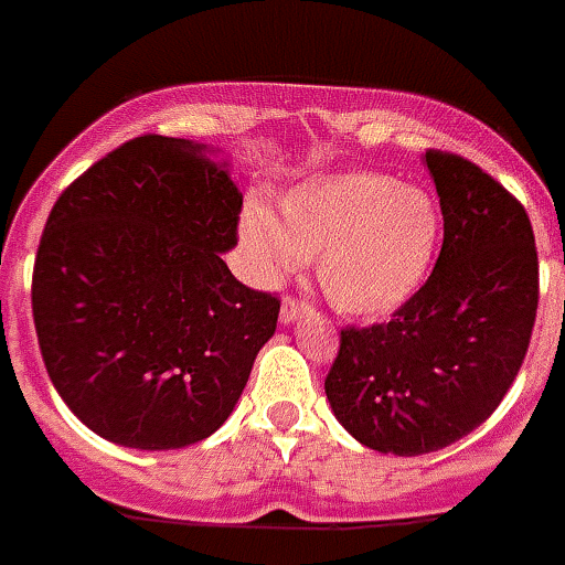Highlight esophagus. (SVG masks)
<instances>
[{
    "label": "esophagus",
    "instance_id": "esophagus-1",
    "mask_svg": "<svg viewBox=\"0 0 565 565\" xmlns=\"http://www.w3.org/2000/svg\"><path fill=\"white\" fill-rule=\"evenodd\" d=\"M310 310L307 303L296 301V298H284L281 303V323H296L298 316H303V312Z\"/></svg>",
    "mask_w": 565,
    "mask_h": 565
}]
</instances>
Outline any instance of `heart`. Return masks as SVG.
I'll list each match as a JSON object with an SVG mask.
<instances>
[{"mask_svg":"<svg viewBox=\"0 0 565 565\" xmlns=\"http://www.w3.org/2000/svg\"><path fill=\"white\" fill-rule=\"evenodd\" d=\"M438 201L390 175L338 173L281 195L278 213L247 204L238 238L262 284L318 255V284L341 316L377 318L404 307L429 276L440 242Z\"/></svg>","mask_w":565,"mask_h":565,"instance_id":"heart-1","label":"heart"}]
</instances>
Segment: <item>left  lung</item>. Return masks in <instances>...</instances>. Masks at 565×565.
<instances>
[{"mask_svg": "<svg viewBox=\"0 0 565 565\" xmlns=\"http://www.w3.org/2000/svg\"><path fill=\"white\" fill-rule=\"evenodd\" d=\"M424 164L444 213L438 264L392 321L341 332L323 381L338 424L398 458L438 452L498 409L537 312L523 204L460 156L429 150Z\"/></svg>", "mask_w": 565, "mask_h": 565, "instance_id": "obj_1", "label": "left lung"}]
</instances>
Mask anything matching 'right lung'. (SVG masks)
I'll list each match as a JSON object with an SVG mask.
<instances>
[{"mask_svg": "<svg viewBox=\"0 0 565 565\" xmlns=\"http://www.w3.org/2000/svg\"><path fill=\"white\" fill-rule=\"evenodd\" d=\"M218 147L139 136L47 215L33 323L53 386L87 429L145 452L210 438L273 338L278 298L235 281L242 199Z\"/></svg>", "mask_w": 565, "mask_h": 565, "instance_id": "add662e5", "label": "right lung"}]
</instances>
